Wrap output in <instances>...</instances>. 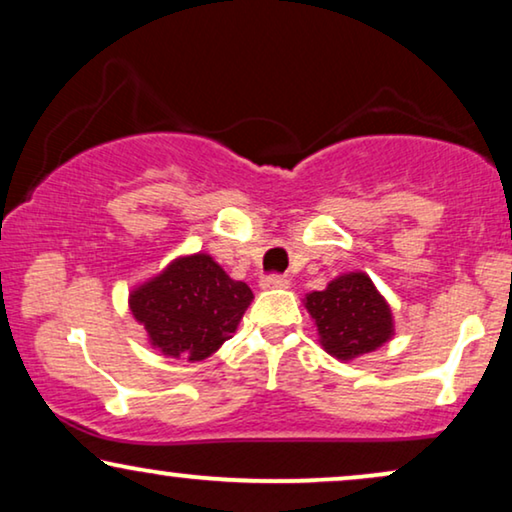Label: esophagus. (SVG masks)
<instances>
[{"mask_svg":"<svg viewBox=\"0 0 512 512\" xmlns=\"http://www.w3.org/2000/svg\"><path fill=\"white\" fill-rule=\"evenodd\" d=\"M289 286V279L282 275H265L261 279V289H286Z\"/></svg>","mask_w":512,"mask_h":512,"instance_id":"obj_1","label":"esophagus"}]
</instances>
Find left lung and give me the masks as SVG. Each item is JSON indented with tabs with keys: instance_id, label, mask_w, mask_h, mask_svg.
Returning a JSON list of instances; mask_svg holds the SVG:
<instances>
[{
	"instance_id": "obj_1",
	"label": "left lung",
	"mask_w": 512,
	"mask_h": 512,
	"mask_svg": "<svg viewBox=\"0 0 512 512\" xmlns=\"http://www.w3.org/2000/svg\"><path fill=\"white\" fill-rule=\"evenodd\" d=\"M305 307L319 328L321 345L335 359H356L394 335L387 300L363 272L333 279L326 291L310 293Z\"/></svg>"
}]
</instances>
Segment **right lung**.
Masks as SVG:
<instances>
[{
  "label": "right lung",
  "mask_w": 512,
  "mask_h": 512,
  "mask_svg": "<svg viewBox=\"0 0 512 512\" xmlns=\"http://www.w3.org/2000/svg\"><path fill=\"white\" fill-rule=\"evenodd\" d=\"M254 293L212 256L177 258L130 293V310L165 356L202 361L235 333Z\"/></svg>",
  "instance_id": "obj_1"
}]
</instances>
